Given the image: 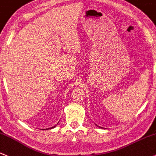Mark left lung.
<instances>
[{
	"label": "left lung",
	"mask_w": 156,
	"mask_h": 156,
	"mask_svg": "<svg viewBox=\"0 0 156 156\" xmlns=\"http://www.w3.org/2000/svg\"><path fill=\"white\" fill-rule=\"evenodd\" d=\"M98 127H99V128H101V129H103V127H100V126H98Z\"/></svg>",
	"instance_id": "1"
}]
</instances>
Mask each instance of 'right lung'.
Segmentation results:
<instances>
[{"label": "right lung", "instance_id": "right-lung-1", "mask_svg": "<svg viewBox=\"0 0 156 156\" xmlns=\"http://www.w3.org/2000/svg\"><path fill=\"white\" fill-rule=\"evenodd\" d=\"M58 124V123H57ZM55 127H56V126H53V127H51V128H48V129H45L46 130H48V129H53V128H55ZM44 129V130H45Z\"/></svg>", "mask_w": 156, "mask_h": 156}]
</instances>
